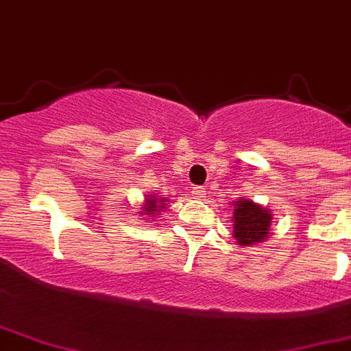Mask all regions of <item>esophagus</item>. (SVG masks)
I'll use <instances>...</instances> for the list:
<instances>
[{
  "mask_svg": "<svg viewBox=\"0 0 351 351\" xmlns=\"http://www.w3.org/2000/svg\"><path fill=\"white\" fill-rule=\"evenodd\" d=\"M191 193H193V197L198 198V200H202V198H206V195H208L206 187H195Z\"/></svg>",
  "mask_w": 351,
  "mask_h": 351,
  "instance_id": "34e87169",
  "label": "esophagus"
}]
</instances>
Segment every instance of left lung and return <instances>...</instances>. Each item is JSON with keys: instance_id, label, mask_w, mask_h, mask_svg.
Returning <instances> with one entry per match:
<instances>
[{"instance_id": "8db88e82", "label": "left lung", "mask_w": 351, "mask_h": 351, "mask_svg": "<svg viewBox=\"0 0 351 351\" xmlns=\"http://www.w3.org/2000/svg\"><path fill=\"white\" fill-rule=\"evenodd\" d=\"M233 239L239 245H255L269 239L271 234V211L250 198H239L233 202Z\"/></svg>"}]
</instances>
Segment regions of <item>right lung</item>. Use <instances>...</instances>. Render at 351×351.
<instances>
[{"mask_svg": "<svg viewBox=\"0 0 351 351\" xmlns=\"http://www.w3.org/2000/svg\"><path fill=\"white\" fill-rule=\"evenodd\" d=\"M169 202L167 198L162 195V197H156V195H143V204L138 215H142V217H147L151 219L149 222L153 224L154 219L158 217L160 213H164L165 211V204Z\"/></svg>", "mask_w": 351, "mask_h": 351, "instance_id": "add662e5", "label": "right lung"}]
</instances>
